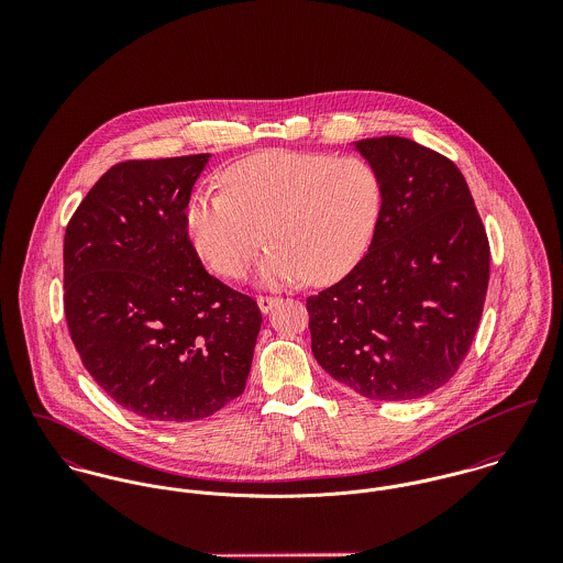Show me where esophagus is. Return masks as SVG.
Instances as JSON below:
<instances>
[{
    "label": "esophagus",
    "mask_w": 563,
    "mask_h": 563,
    "mask_svg": "<svg viewBox=\"0 0 563 563\" xmlns=\"http://www.w3.org/2000/svg\"><path fill=\"white\" fill-rule=\"evenodd\" d=\"M255 301H257L260 312H262V314H266V312H271V310H273V306L277 303V297H264V295H260Z\"/></svg>",
    "instance_id": "34e87169"
}]
</instances>
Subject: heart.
Segmentation results:
<instances>
[{"label":"heart","mask_w":563,"mask_h":563,"mask_svg":"<svg viewBox=\"0 0 563 563\" xmlns=\"http://www.w3.org/2000/svg\"><path fill=\"white\" fill-rule=\"evenodd\" d=\"M221 186L188 199L186 234L225 279L246 273L266 236L264 286L342 277L368 249L384 208L382 177L360 156L266 150L230 164Z\"/></svg>","instance_id":"b5f03b06"}]
</instances>
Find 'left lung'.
Returning <instances> with one entry per match:
<instances>
[{
  "label": "left lung",
  "mask_w": 563,
  "mask_h": 563,
  "mask_svg": "<svg viewBox=\"0 0 563 563\" xmlns=\"http://www.w3.org/2000/svg\"><path fill=\"white\" fill-rule=\"evenodd\" d=\"M384 184L368 253L308 299L312 353L375 401L420 399L464 362L489 279V244L462 170L402 136L355 143Z\"/></svg>",
  "instance_id": "obj_1"
}]
</instances>
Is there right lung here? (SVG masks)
<instances>
[{
    "label": "right lung",
    "instance_id": "right-lung-1",
    "mask_svg": "<svg viewBox=\"0 0 563 563\" xmlns=\"http://www.w3.org/2000/svg\"><path fill=\"white\" fill-rule=\"evenodd\" d=\"M210 154L128 161L65 232V317L84 368L141 418L201 420L244 393L262 314L212 277L184 212Z\"/></svg>",
    "mask_w": 563,
    "mask_h": 563
}]
</instances>
